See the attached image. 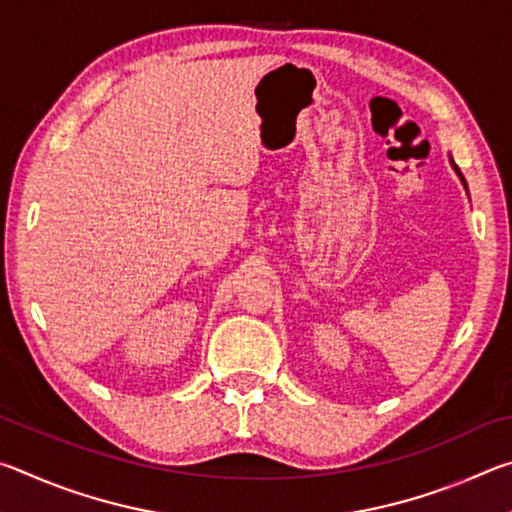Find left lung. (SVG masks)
<instances>
[{
  "mask_svg": "<svg viewBox=\"0 0 512 512\" xmlns=\"http://www.w3.org/2000/svg\"><path fill=\"white\" fill-rule=\"evenodd\" d=\"M449 164H452V169H454V171H456V176H458V178H461V183H463V187H465V189H467V183H465V178H463V173H461V169H458V167H456V162H454V160H452V155H449Z\"/></svg>",
  "mask_w": 512,
  "mask_h": 512,
  "instance_id": "1",
  "label": "left lung"
}]
</instances>
